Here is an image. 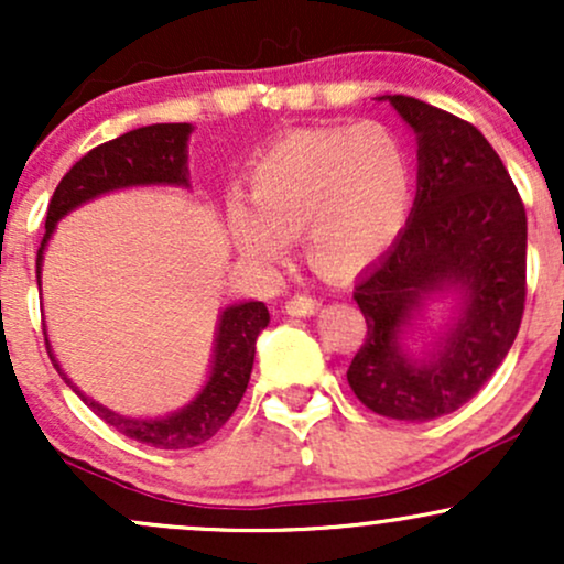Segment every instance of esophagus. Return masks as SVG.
I'll return each instance as SVG.
<instances>
[{
	"label": "esophagus",
	"instance_id": "esophagus-1",
	"mask_svg": "<svg viewBox=\"0 0 564 564\" xmlns=\"http://www.w3.org/2000/svg\"><path fill=\"white\" fill-rule=\"evenodd\" d=\"M318 307H321L318 300H313V296H302V294L291 296L286 302V313L294 315V318H310V315L318 313Z\"/></svg>",
	"mask_w": 564,
	"mask_h": 564
}]
</instances>
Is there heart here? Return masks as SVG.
Listing matches in <instances>:
<instances>
[{"mask_svg":"<svg viewBox=\"0 0 564 564\" xmlns=\"http://www.w3.org/2000/svg\"><path fill=\"white\" fill-rule=\"evenodd\" d=\"M246 198L225 204L238 254L273 270L302 238L323 275H352L390 251L413 200V159L377 121L296 129L264 148L246 172Z\"/></svg>","mask_w":564,"mask_h":564,"instance_id":"b5f03b06","label":"heart"}]
</instances>
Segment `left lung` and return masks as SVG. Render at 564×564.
I'll return each mask as SVG.
<instances>
[{
	"mask_svg": "<svg viewBox=\"0 0 564 564\" xmlns=\"http://www.w3.org/2000/svg\"><path fill=\"white\" fill-rule=\"evenodd\" d=\"M377 100L416 134V198L398 241L355 283L368 334L347 381L379 416L432 422L475 398L514 345L525 206L480 129L416 97Z\"/></svg>",
	"mask_w": 564,
	"mask_h": 564,
	"instance_id": "left-lung-1",
	"label": "left lung"
}]
</instances>
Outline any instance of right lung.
I'll use <instances>...</instances> for the list:
<instances>
[{
    "mask_svg": "<svg viewBox=\"0 0 564 564\" xmlns=\"http://www.w3.org/2000/svg\"><path fill=\"white\" fill-rule=\"evenodd\" d=\"M193 129H196L193 124H151L132 129L121 138L97 145L95 151H89L87 156L70 166V172L55 187L47 219H44V238L36 254L39 289H42L44 251L53 241L57 223L68 217L70 212L89 204V200L108 196V193L129 191V187H183V191H191L187 140H191ZM268 307L257 300L236 302L219 310L204 384L183 408L164 413V416H124V413L97 403L63 371L61 360L55 358L47 326H44V341H47L50 360H53L61 379L93 408L102 422L121 435L138 440V443L164 451H180L215 437L232 416L246 387H249L257 339L268 328Z\"/></svg>",
    "mask_w": 564,
    "mask_h": 564,
    "instance_id": "add662e5",
    "label": "right lung"
}]
</instances>
